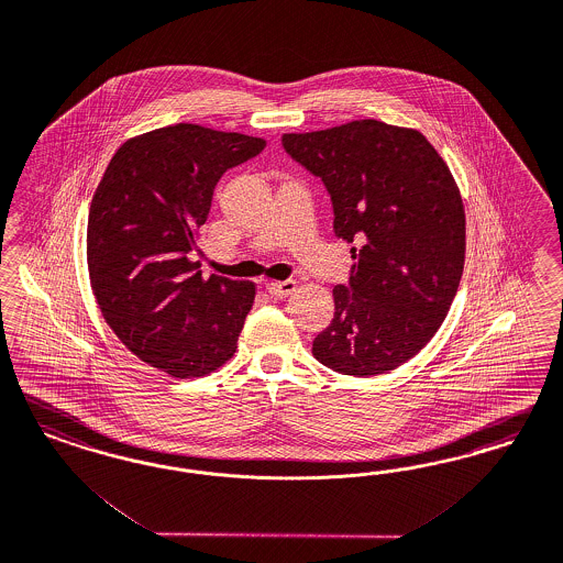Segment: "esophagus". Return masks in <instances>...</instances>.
<instances>
[{
  "label": "esophagus",
  "mask_w": 563,
  "mask_h": 563,
  "mask_svg": "<svg viewBox=\"0 0 563 563\" xmlns=\"http://www.w3.org/2000/svg\"><path fill=\"white\" fill-rule=\"evenodd\" d=\"M297 289L295 280H276V283H268L266 291L271 292L272 297H287Z\"/></svg>",
  "instance_id": "esophagus-1"
}]
</instances>
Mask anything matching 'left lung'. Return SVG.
<instances>
[{
    "instance_id": "8db88e82",
    "label": "left lung",
    "mask_w": 563,
    "mask_h": 563,
    "mask_svg": "<svg viewBox=\"0 0 563 563\" xmlns=\"http://www.w3.org/2000/svg\"><path fill=\"white\" fill-rule=\"evenodd\" d=\"M285 152L320 176L334 234L355 243L350 287L311 353L327 368L372 376L399 368L441 329L465 260V212L445 159L416 129L353 120L285 133Z\"/></svg>"
}]
</instances>
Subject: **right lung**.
<instances>
[{
    "label": "right lung",
    "instance_id": "add662e5",
    "mask_svg": "<svg viewBox=\"0 0 563 563\" xmlns=\"http://www.w3.org/2000/svg\"><path fill=\"white\" fill-rule=\"evenodd\" d=\"M266 147L260 136L178 122L131 136L91 199L87 266L124 347L175 378L224 366L255 299L250 280L203 278L189 260L218 178Z\"/></svg>",
    "mask_w": 563,
    "mask_h": 563
}]
</instances>
